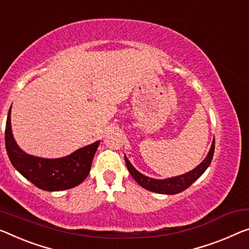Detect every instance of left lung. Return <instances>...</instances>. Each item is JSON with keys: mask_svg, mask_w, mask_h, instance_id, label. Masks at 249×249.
Masks as SVG:
<instances>
[{"mask_svg": "<svg viewBox=\"0 0 249 249\" xmlns=\"http://www.w3.org/2000/svg\"><path fill=\"white\" fill-rule=\"evenodd\" d=\"M213 150H215V139H213L212 147H210L208 155L206 156V158L195 168V169L188 171V173L176 176V177L166 178V179H155L150 178L148 176H144L141 173H139L135 167L132 166L131 162L129 161L127 157L124 155V161L127 164V168L129 170L130 175L132 176V178L142 187V188L147 189L149 191L157 194H163V195H176L181 193V191L186 190L191 183L197 180L200 176L205 173L206 169L209 167L210 162L213 160Z\"/></svg>", "mask_w": 249, "mask_h": 249, "instance_id": "8db88e82", "label": "left lung"}]
</instances>
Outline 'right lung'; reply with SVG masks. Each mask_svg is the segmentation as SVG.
Segmentation results:
<instances>
[{"label":"right lung","mask_w":249,"mask_h":249,"mask_svg":"<svg viewBox=\"0 0 249 249\" xmlns=\"http://www.w3.org/2000/svg\"><path fill=\"white\" fill-rule=\"evenodd\" d=\"M100 140L62 158H41L26 154L18 146L11 127V108L5 125V147L11 163L37 188L60 191L73 188L88 177Z\"/></svg>","instance_id":"add662e5"}]
</instances>
